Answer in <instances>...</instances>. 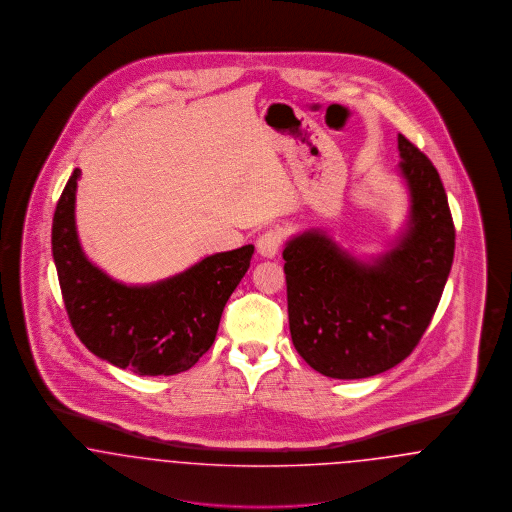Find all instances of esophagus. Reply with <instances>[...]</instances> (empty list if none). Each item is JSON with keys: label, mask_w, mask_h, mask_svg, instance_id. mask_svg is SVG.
Wrapping results in <instances>:
<instances>
[{"label": "esophagus", "mask_w": 512, "mask_h": 512, "mask_svg": "<svg viewBox=\"0 0 512 512\" xmlns=\"http://www.w3.org/2000/svg\"><path fill=\"white\" fill-rule=\"evenodd\" d=\"M282 238H284V234H282L280 228L267 230V232L261 234L259 240H257V253H259L261 257H267V259L276 257L278 251H280V245H282Z\"/></svg>", "instance_id": "1"}]
</instances>
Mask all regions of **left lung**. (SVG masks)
<instances>
[{
  "label": "left lung",
  "mask_w": 512,
  "mask_h": 512,
  "mask_svg": "<svg viewBox=\"0 0 512 512\" xmlns=\"http://www.w3.org/2000/svg\"><path fill=\"white\" fill-rule=\"evenodd\" d=\"M397 149L409 211L382 253L357 255L320 228L293 234L282 253L293 345L328 378H368L407 359L451 272L455 228L438 171L403 134Z\"/></svg>",
  "instance_id": "left-lung-1"
}]
</instances>
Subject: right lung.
Instances as JSON below:
<instances>
[{
  "label": "right lung",
  "instance_id": "obj_1",
  "mask_svg": "<svg viewBox=\"0 0 512 512\" xmlns=\"http://www.w3.org/2000/svg\"><path fill=\"white\" fill-rule=\"evenodd\" d=\"M74 169L59 197L51 251L74 332L99 359L140 376H172L213 345L226 301L249 268L253 245L207 255L151 282L124 284L88 259L76 230Z\"/></svg>",
  "mask_w": 512,
  "mask_h": 512
}]
</instances>
